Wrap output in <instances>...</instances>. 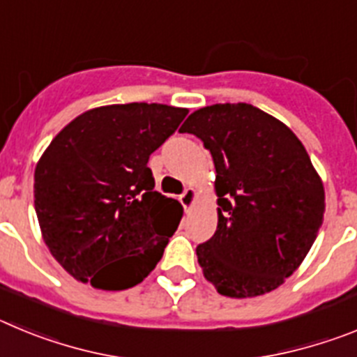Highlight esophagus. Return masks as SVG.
Returning <instances> with one entry per match:
<instances>
[{
    "instance_id": "esophagus-1",
    "label": "esophagus",
    "mask_w": 357,
    "mask_h": 357,
    "mask_svg": "<svg viewBox=\"0 0 357 357\" xmlns=\"http://www.w3.org/2000/svg\"><path fill=\"white\" fill-rule=\"evenodd\" d=\"M195 200H197V191H195L193 188H188L184 193L181 195V204L184 206L185 213H189V211H191V207L195 206Z\"/></svg>"
}]
</instances>
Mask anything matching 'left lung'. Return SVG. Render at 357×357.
Masks as SVG:
<instances>
[{"instance_id": "left-lung-1", "label": "left lung", "mask_w": 357, "mask_h": 357, "mask_svg": "<svg viewBox=\"0 0 357 357\" xmlns=\"http://www.w3.org/2000/svg\"><path fill=\"white\" fill-rule=\"evenodd\" d=\"M181 132L204 141L216 168L218 227L197 247L204 277L230 298L273 291L302 264L326 213L304 144L248 103L195 110Z\"/></svg>"}]
</instances>
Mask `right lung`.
<instances>
[{"label": "right lung", "instance_id": "obj_1", "mask_svg": "<svg viewBox=\"0 0 357 357\" xmlns=\"http://www.w3.org/2000/svg\"><path fill=\"white\" fill-rule=\"evenodd\" d=\"M189 110L125 103L85 110L36 166L40 234L71 277L96 289L139 284L155 268L184 209L153 191L148 159Z\"/></svg>", "mask_w": 357, "mask_h": 357}]
</instances>
